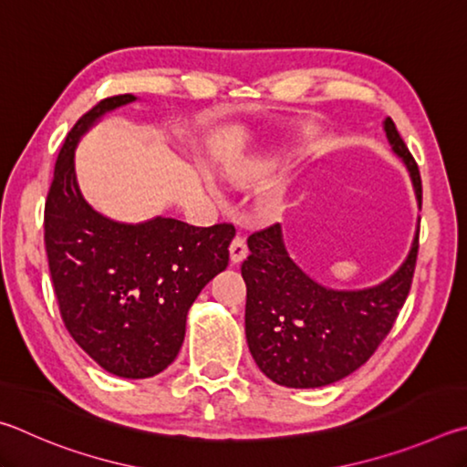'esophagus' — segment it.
<instances>
[{"label": "esophagus", "instance_id": "obj_1", "mask_svg": "<svg viewBox=\"0 0 467 467\" xmlns=\"http://www.w3.org/2000/svg\"><path fill=\"white\" fill-rule=\"evenodd\" d=\"M229 256H232L234 265L242 263V260L248 256V244L242 238V235H235L232 244H229Z\"/></svg>", "mask_w": 467, "mask_h": 467}]
</instances>
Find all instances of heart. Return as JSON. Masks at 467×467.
Returning <instances> with one entry per match:
<instances>
[{"label": "heart", "mask_w": 467, "mask_h": 467, "mask_svg": "<svg viewBox=\"0 0 467 467\" xmlns=\"http://www.w3.org/2000/svg\"><path fill=\"white\" fill-rule=\"evenodd\" d=\"M281 166V153L279 150H271L266 153H260L250 161L242 163L238 170H234V178L238 180H265L271 178Z\"/></svg>", "instance_id": "1"}]
</instances>
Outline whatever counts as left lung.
Returning a JSON list of instances; mask_svg holds the SVG:
<instances>
[{
    "label": "left lung",
    "mask_w": 467,
    "mask_h": 467,
    "mask_svg": "<svg viewBox=\"0 0 467 467\" xmlns=\"http://www.w3.org/2000/svg\"><path fill=\"white\" fill-rule=\"evenodd\" d=\"M383 129L422 202L420 171L410 150L394 120L386 119ZM419 234L420 229L404 265L388 281L363 291H334L309 279L285 250L279 223L252 234L242 276L246 281V338L260 371L279 386L322 388L369 361L410 291Z\"/></svg>",
    "instance_id": "obj_1"
}]
</instances>
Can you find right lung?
Wrapping results in <instances>:
<instances>
[{
  "label": "right lung",
  "instance_id": "1",
  "mask_svg": "<svg viewBox=\"0 0 467 467\" xmlns=\"http://www.w3.org/2000/svg\"><path fill=\"white\" fill-rule=\"evenodd\" d=\"M133 100L104 98L65 137L45 202V246L71 338L109 373L145 379L176 358L188 307L227 266L235 227L171 217L119 223L89 207L76 180V145L104 112Z\"/></svg>",
  "mask_w": 467,
  "mask_h": 467
}]
</instances>
